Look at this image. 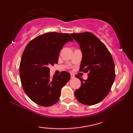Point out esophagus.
<instances>
[{
	"instance_id": "1",
	"label": "esophagus",
	"mask_w": 133,
	"mask_h": 133,
	"mask_svg": "<svg viewBox=\"0 0 133 133\" xmlns=\"http://www.w3.org/2000/svg\"><path fill=\"white\" fill-rule=\"evenodd\" d=\"M74 77H75V76H74V75L73 74H71V77L72 79V78H74Z\"/></svg>"
}]
</instances>
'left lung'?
Here are the masks:
<instances>
[{
	"instance_id": "8db88e82",
	"label": "left lung",
	"mask_w": 133,
	"mask_h": 133,
	"mask_svg": "<svg viewBox=\"0 0 133 133\" xmlns=\"http://www.w3.org/2000/svg\"><path fill=\"white\" fill-rule=\"evenodd\" d=\"M79 43L82 52L80 71L88 72V79L80 76L81 86L74 92L79 102L86 105L99 103L108 95L115 79V67L111 56L104 43L91 32L71 34Z\"/></svg>"
}]
</instances>
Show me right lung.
I'll use <instances>...</instances> for the list:
<instances>
[{
    "mask_svg": "<svg viewBox=\"0 0 133 133\" xmlns=\"http://www.w3.org/2000/svg\"><path fill=\"white\" fill-rule=\"evenodd\" d=\"M68 41L73 42L69 34L47 32L34 38L25 47L20 63V78L25 92L34 103L50 107L59 101L70 74L62 71L51 79L49 66L57 63L59 52Z\"/></svg>",
    "mask_w": 133,
    "mask_h": 133,
    "instance_id": "obj_1",
    "label": "right lung"
}]
</instances>
